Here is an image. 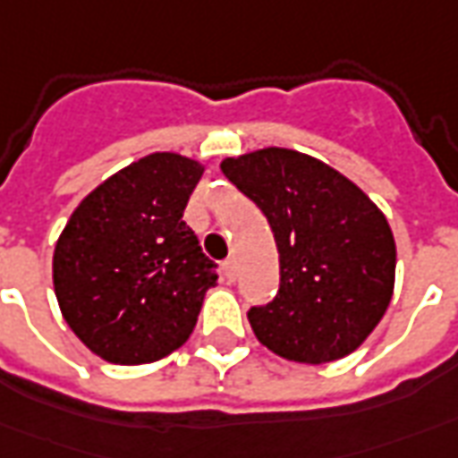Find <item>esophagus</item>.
Wrapping results in <instances>:
<instances>
[{
    "label": "esophagus",
    "mask_w": 458,
    "mask_h": 458,
    "mask_svg": "<svg viewBox=\"0 0 458 458\" xmlns=\"http://www.w3.org/2000/svg\"><path fill=\"white\" fill-rule=\"evenodd\" d=\"M222 271H224V279H226V282H234V279H236V264H234V259L224 261Z\"/></svg>",
    "instance_id": "esophagus-1"
}]
</instances>
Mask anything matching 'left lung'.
Segmentation results:
<instances>
[{
  "mask_svg": "<svg viewBox=\"0 0 458 458\" xmlns=\"http://www.w3.org/2000/svg\"><path fill=\"white\" fill-rule=\"evenodd\" d=\"M224 176L269 219L279 292L249 309L269 352L327 364L356 352L394 294L396 244L386 216L342 172L282 147L226 157Z\"/></svg>",
  "mask_w": 458,
  "mask_h": 458,
  "instance_id": "1",
  "label": "left lung"
}]
</instances>
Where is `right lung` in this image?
<instances>
[{
    "mask_svg": "<svg viewBox=\"0 0 458 458\" xmlns=\"http://www.w3.org/2000/svg\"><path fill=\"white\" fill-rule=\"evenodd\" d=\"M204 174L197 159L154 151L89 191L52 259L69 329L104 361H159L191 336L216 264L182 219Z\"/></svg>",
    "mask_w": 458,
    "mask_h": 458,
    "instance_id": "right-lung-1",
    "label": "right lung"
}]
</instances>
